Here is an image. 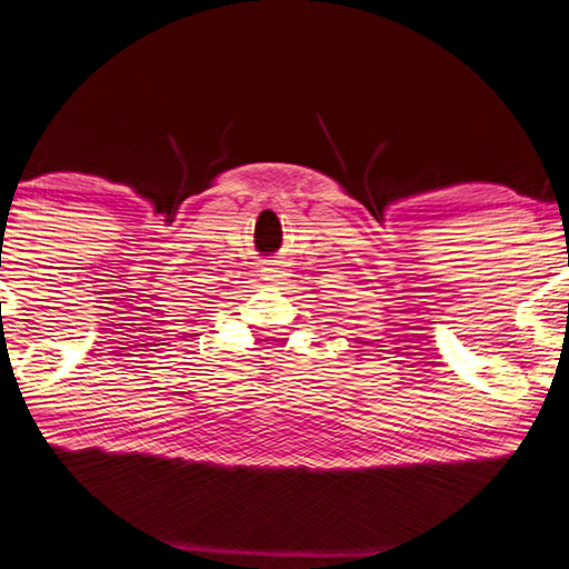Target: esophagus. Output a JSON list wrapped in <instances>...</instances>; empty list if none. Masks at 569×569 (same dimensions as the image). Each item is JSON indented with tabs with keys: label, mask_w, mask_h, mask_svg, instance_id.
<instances>
[{
	"label": "esophagus",
	"mask_w": 569,
	"mask_h": 569,
	"mask_svg": "<svg viewBox=\"0 0 569 569\" xmlns=\"http://www.w3.org/2000/svg\"><path fill=\"white\" fill-rule=\"evenodd\" d=\"M288 278V270L283 262H268L266 268H262V281L268 283H281Z\"/></svg>",
	"instance_id": "1"
}]
</instances>
